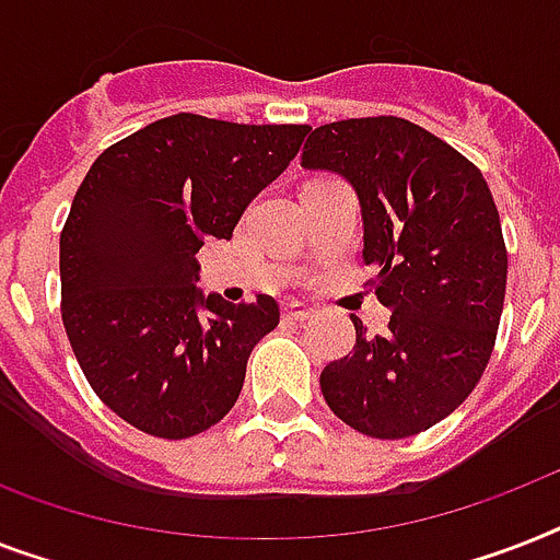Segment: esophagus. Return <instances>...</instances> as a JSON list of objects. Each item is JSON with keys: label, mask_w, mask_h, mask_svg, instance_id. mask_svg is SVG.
<instances>
[{"label": "esophagus", "mask_w": 560, "mask_h": 560, "mask_svg": "<svg viewBox=\"0 0 560 560\" xmlns=\"http://www.w3.org/2000/svg\"><path fill=\"white\" fill-rule=\"evenodd\" d=\"M281 314H284V319H290V323H305V319H311V307L302 305V302H288Z\"/></svg>", "instance_id": "1"}]
</instances>
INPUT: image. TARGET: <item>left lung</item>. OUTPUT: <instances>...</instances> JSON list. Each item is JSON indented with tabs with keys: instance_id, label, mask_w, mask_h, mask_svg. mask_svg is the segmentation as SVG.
<instances>
[{
	"instance_id": "obj_1",
	"label": "left lung",
	"mask_w": 560,
	"mask_h": 560,
	"mask_svg": "<svg viewBox=\"0 0 560 560\" xmlns=\"http://www.w3.org/2000/svg\"><path fill=\"white\" fill-rule=\"evenodd\" d=\"M305 168L349 179L363 211L366 284L389 307V334L369 337L319 374L328 407L358 433L407 439L447 418L486 372L505 299L500 211L482 171L398 116L316 127Z\"/></svg>"
}]
</instances>
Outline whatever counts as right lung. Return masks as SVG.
Here are the masks:
<instances>
[{
  "mask_svg": "<svg viewBox=\"0 0 560 560\" xmlns=\"http://www.w3.org/2000/svg\"><path fill=\"white\" fill-rule=\"evenodd\" d=\"M307 130L177 113L86 171L60 232V314L95 395L136 430L188 439L235 407L279 305L202 296L197 253L232 237Z\"/></svg>",
  "mask_w": 560,
  "mask_h": 560,
  "instance_id": "1",
  "label": "right lung"
}]
</instances>
